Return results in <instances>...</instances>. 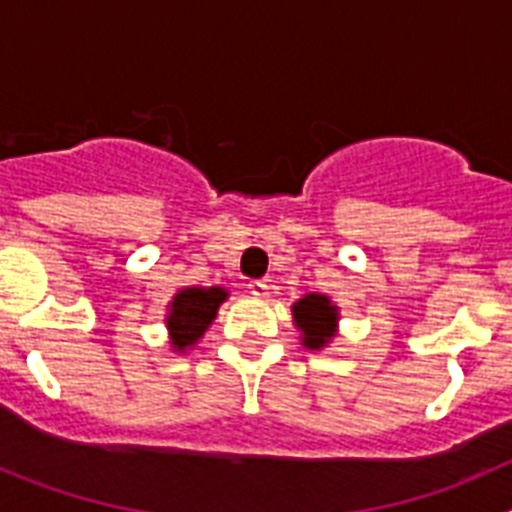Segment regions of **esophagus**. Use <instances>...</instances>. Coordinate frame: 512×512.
Wrapping results in <instances>:
<instances>
[{"label": "esophagus", "mask_w": 512, "mask_h": 512, "mask_svg": "<svg viewBox=\"0 0 512 512\" xmlns=\"http://www.w3.org/2000/svg\"><path fill=\"white\" fill-rule=\"evenodd\" d=\"M248 292H251L253 297H266L269 295V284H266L264 279H253V282H248Z\"/></svg>", "instance_id": "esophagus-1"}]
</instances>
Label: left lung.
<instances>
[{
  "instance_id": "left-lung-1",
  "label": "left lung",
  "mask_w": 512,
  "mask_h": 512,
  "mask_svg": "<svg viewBox=\"0 0 512 512\" xmlns=\"http://www.w3.org/2000/svg\"><path fill=\"white\" fill-rule=\"evenodd\" d=\"M292 315H295L297 328L302 330L307 348H323L325 343L333 338L336 330L338 312L336 307L330 305L328 297L323 295H307L300 302L292 305Z\"/></svg>"
}]
</instances>
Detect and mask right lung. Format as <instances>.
<instances>
[{
	"label": "right lung",
	"mask_w": 512,
	"mask_h": 512,
	"mask_svg": "<svg viewBox=\"0 0 512 512\" xmlns=\"http://www.w3.org/2000/svg\"><path fill=\"white\" fill-rule=\"evenodd\" d=\"M225 297H228V292L223 287L182 289L174 297V302H171V312L169 318H166L174 348L182 351V348L197 343V338L205 333L207 325L215 320L217 307H220Z\"/></svg>",
	"instance_id": "add662e5"
}]
</instances>
